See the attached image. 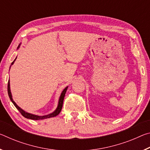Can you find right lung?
<instances>
[{
    "instance_id": "obj_1",
    "label": "right lung",
    "mask_w": 150,
    "mask_h": 150,
    "mask_svg": "<svg viewBox=\"0 0 150 150\" xmlns=\"http://www.w3.org/2000/svg\"><path fill=\"white\" fill-rule=\"evenodd\" d=\"M20 47V45H18V48ZM15 59L13 62H12V65L14 63V62H15ZM11 68V67H10ZM68 87H67L66 88H65V89L62 91V94H61V96L59 97V103H58V106H57V108H56V110H55L54 112H52V114H50V115H46V116H37V115H32V114H30V113H28L26 112H25L24 110H22V108H20L18 106L16 103L14 102L12 99V95H11V88H10V81H8V96L10 97V99L11 100V101L12 102V103L14 104V105L16 106V108L18 109V110H19V112L20 113H21V115L24 116V117L26 118H28V119H31V120H43V119H45V118H52V117H54V116H56L57 115H59L60 113L61 110H62V106H63V99H64V97H65V95L66 93V91H67Z\"/></svg>"
}]
</instances>
